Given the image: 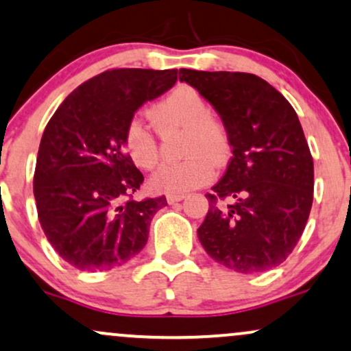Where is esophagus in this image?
<instances>
[{
    "mask_svg": "<svg viewBox=\"0 0 351 351\" xmlns=\"http://www.w3.org/2000/svg\"><path fill=\"white\" fill-rule=\"evenodd\" d=\"M184 197H186V196H184V194H168L167 201H168V204H175V202L183 201Z\"/></svg>",
    "mask_w": 351,
    "mask_h": 351,
    "instance_id": "obj_1",
    "label": "esophagus"
}]
</instances>
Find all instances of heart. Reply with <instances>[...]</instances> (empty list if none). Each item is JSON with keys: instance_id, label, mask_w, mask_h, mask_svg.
Wrapping results in <instances>:
<instances>
[{"instance_id": "1", "label": "heart", "mask_w": 351, "mask_h": 351, "mask_svg": "<svg viewBox=\"0 0 351 351\" xmlns=\"http://www.w3.org/2000/svg\"><path fill=\"white\" fill-rule=\"evenodd\" d=\"M152 119L162 132L184 129L186 160L165 165L150 178L154 191L181 194L196 189L213 178L214 167L229 157L230 142L226 125L210 114V106L194 88L180 84L152 108ZM124 147L142 170H154L160 162L158 137L152 122L134 117L124 130Z\"/></svg>"}]
</instances>
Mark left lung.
Wrapping results in <instances>:
<instances>
[{"instance_id":"left-lung-1","label":"left lung","mask_w":351,"mask_h":351,"mask_svg":"<svg viewBox=\"0 0 351 351\" xmlns=\"http://www.w3.org/2000/svg\"><path fill=\"white\" fill-rule=\"evenodd\" d=\"M180 80L221 114L234 154L206 194L199 242L239 273L278 267L301 239L314 199V162L296 111L252 73L181 69Z\"/></svg>"}]
</instances>
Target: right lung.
I'll list each match as a JSON object with an SVG mask.
<instances>
[{
	"label": "right lung",
	"instance_id": "right-lung-1",
	"mask_svg": "<svg viewBox=\"0 0 351 351\" xmlns=\"http://www.w3.org/2000/svg\"><path fill=\"white\" fill-rule=\"evenodd\" d=\"M176 78L178 70H106L71 91L45 125L34 197L45 237L71 267L104 271L145 247L167 197L132 199L143 175L125 154L124 130Z\"/></svg>",
	"mask_w": 351,
	"mask_h": 351
}]
</instances>
